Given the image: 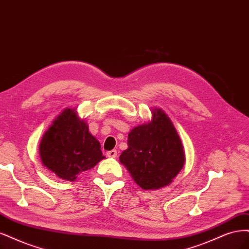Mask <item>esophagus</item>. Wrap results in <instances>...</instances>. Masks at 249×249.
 <instances>
[{
    "instance_id": "34e87169",
    "label": "esophagus",
    "mask_w": 249,
    "mask_h": 249,
    "mask_svg": "<svg viewBox=\"0 0 249 249\" xmlns=\"http://www.w3.org/2000/svg\"><path fill=\"white\" fill-rule=\"evenodd\" d=\"M117 150H110V151H108L107 153V157H113V158H115V157H117Z\"/></svg>"
}]
</instances>
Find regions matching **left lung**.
<instances>
[{
	"label": "left lung",
	"mask_w": 249,
	"mask_h": 249,
	"mask_svg": "<svg viewBox=\"0 0 249 249\" xmlns=\"http://www.w3.org/2000/svg\"><path fill=\"white\" fill-rule=\"evenodd\" d=\"M127 145L120 155V162L145 190L171 184L185 162L180 136L160 108L152 110L151 122L136 126L128 133Z\"/></svg>",
	"instance_id": "obj_1"
}]
</instances>
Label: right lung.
Segmentation results:
<instances>
[{"label": "right lung", "instance_id": "add662e5", "mask_svg": "<svg viewBox=\"0 0 249 249\" xmlns=\"http://www.w3.org/2000/svg\"><path fill=\"white\" fill-rule=\"evenodd\" d=\"M39 155L44 166L66 181H74L79 174L106 158L87 123L77 117L74 108L68 107L44 132Z\"/></svg>", "mask_w": 249, "mask_h": 249}]
</instances>
